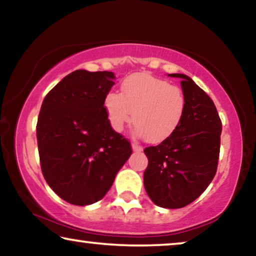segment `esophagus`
Wrapping results in <instances>:
<instances>
[{
  "mask_svg": "<svg viewBox=\"0 0 256 256\" xmlns=\"http://www.w3.org/2000/svg\"><path fill=\"white\" fill-rule=\"evenodd\" d=\"M132 150H134V152H142V147L138 145V144H132Z\"/></svg>",
  "mask_w": 256,
  "mask_h": 256,
  "instance_id": "34e87169",
  "label": "esophagus"
}]
</instances>
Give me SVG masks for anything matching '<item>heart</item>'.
<instances>
[{"mask_svg":"<svg viewBox=\"0 0 256 256\" xmlns=\"http://www.w3.org/2000/svg\"><path fill=\"white\" fill-rule=\"evenodd\" d=\"M122 94L104 98L108 120L116 132L132 122L136 136L159 144L174 134L186 114V98L181 88L150 74H132L120 86Z\"/></svg>","mask_w":256,"mask_h":256,"instance_id":"heart-1","label":"heart"}]
</instances>
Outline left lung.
<instances>
[{
    "label": "left lung",
    "instance_id": "left-lung-1",
    "mask_svg": "<svg viewBox=\"0 0 256 256\" xmlns=\"http://www.w3.org/2000/svg\"><path fill=\"white\" fill-rule=\"evenodd\" d=\"M169 76L182 80L186 114L174 134L144 150L148 159L144 186L158 206L180 208L198 198L214 178L222 120L214 100L192 78L184 74Z\"/></svg>",
    "mask_w": 256,
    "mask_h": 256
}]
</instances>
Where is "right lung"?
<instances>
[{"label": "right lung", "mask_w": 256, "mask_h": 256, "mask_svg": "<svg viewBox=\"0 0 256 256\" xmlns=\"http://www.w3.org/2000/svg\"><path fill=\"white\" fill-rule=\"evenodd\" d=\"M114 80L112 72L74 70L42 100L37 122L42 172L53 192L70 204L102 200L132 154L104 110Z\"/></svg>", "instance_id": "right-lung-1"}]
</instances>
